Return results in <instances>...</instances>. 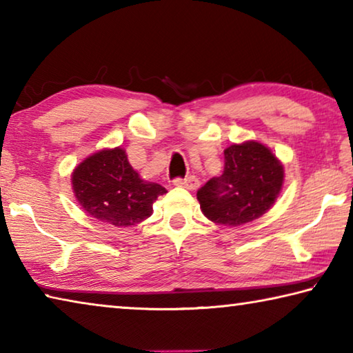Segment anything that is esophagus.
<instances>
[{
	"instance_id": "34e87169",
	"label": "esophagus",
	"mask_w": 353,
	"mask_h": 353,
	"mask_svg": "<svg viewBox=\"0 0 353 353\" xmlns=\"http://www.w3.org/2000/svg\"><path fill=\"white\" fill-rule=\"evenodd\" d=\"M172 185H176V187H183V188H188V190H194L199 187V181L196 179L194 176H188V177H176L174 181H172Z\"/></svg>"
}]
</instances>
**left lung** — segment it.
Wrapping results in <instances>:
<instances>
[{
    "instance_id": "obj_1",
    "label": "left lung",
    "mask_w": 353,
    "mask_h": 353,
    "mask_svg": "<svg viewBox=\"0 0 353 353\" xmlns=\"http://www.w3.org/2000/svg\"><path fill=\"white\" fill-rule=\"evenodd\" d=\"M283 166L261 143L246 141L224 151V171L198 190L205 216L216 224L241 225L260 218L276 202Z\"/></svg>"
}]
</instances>
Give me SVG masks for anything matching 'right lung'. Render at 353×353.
Masks as SVG:
<instances>
[{
  "mask_svg": "<svg viewBox=\"0 0 353 353\" xmlns=\"http://www.w3.org/2000/svg\"><path fill=\"white\" fill-rule=\"evenodd\" d=\"M76 198L90 216L115 227L141 223L166 190L141 181L121 148L103 149L83 160L71 177Z\"/></svg>",
  "mask_w": 353,
  "mask_h": 353,
  "instance_id": "add662e5",
  "label": "right lung"
}]
</instances>
